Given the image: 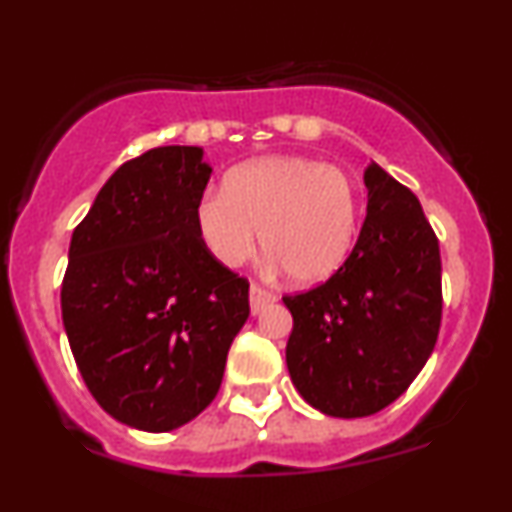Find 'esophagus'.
Masks as SVG:
<instances>
[{
  "mask_svg": "<svg viewBox=\"0 0 512 512\" xmlns=\"http://www.w3.org/2000/svg\"><path fill=\"white\" fill-rule=\"evenodd\" d=\"M274 301H276V296H274L272 291L262 289L260 284H252L250 286V313L252 315H257V313H260V310H264L269 303H274Z\"/></svg>",
  "mask_w": 512,
  "mask_h": 512,
  "instance_id": "obj_1",
  "label": "esophagus"
}]
</instances>
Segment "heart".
Here are the masks:
<instances>
[{"label":"heart","instance_id":"obj_1","mask_svg":"<svg viewBox=\"0 0 512 512\" xmlns=\"http://www.w3.org/2000/svg\"><path fill=\"white\" fill-rule=\"evenodd\" d=\"M199 240L223 267L257 250L274 257L293 284H322L349 260L358 226V192L342 168L305 156H264L233 168L223 192L197 202Z\"/></svg>","mask_w":512,"mask_h":512}]
</instances>
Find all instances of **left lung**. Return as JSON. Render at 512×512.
<instances>
[{"mask_svg": "<svg viewBox=\"0 0 512 512\" xmlns=\"http://www.w3.org/2000/svg\"><path fill=\"white\" fill-rule=\"evenodd\" d=\"M363 182L366 221L349 260L317 289L284 298L293 385L337 419L395 402L426 366L443 313L438 238L419 199L378 163Z\"/></svg>", "mask_w": 512, "mask_h": 512, "instance_id": "obj_1", "label": "left lung"}]
</instances>
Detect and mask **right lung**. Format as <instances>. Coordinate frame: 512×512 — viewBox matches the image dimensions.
<instances>
[{
    "label": "right lung",
    "mask_w": 512,
    "mask_h": 512,
    "mask_svg": "<svg viewBox=\"0 0 512 512\" xmlns=\"http://www.w3.org/2000/svg\"><path fill=\"white\" fill-rule=\"evenodd\" d=\"M202 158L199 146H158L122 163L69 243L62 322L74 361L96 402L139 431H173L209 407L250 315L248 279L199 240Z\"/></svg>",
    "instance_id": "add662e5"
}]
</instances>
